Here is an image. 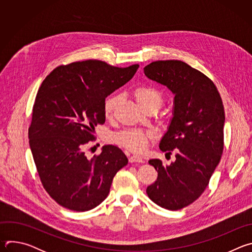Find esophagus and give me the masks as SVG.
<instances>
[{
    "label": "esophagus",
    "instance_id": "1",
    "mask_svg": "<svg viewBox=\"0 0 252 252\" xmlns=\"http://www.w3.org/2000/svg\"><path fill=\"white\" fill-rule=\"evenodd\" d=\"M129 162H143V159L141 157H138V156H131L129 158H128Z\"/></svg>",
    "mask_w": 252,
    "mask_h": 252
}]
</instances>
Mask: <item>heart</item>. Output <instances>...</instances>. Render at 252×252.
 <instances>
[{
	"instance_id": "1",
	"label": "heart",
	"mask_w": 252,
	"mask_h": 252,
	"mask_svg": "<svg viewBox=\"0 0 252 252\" xmlns=\"http://www.w3.org/2000/svg\"><path fill=\"white\" fill-rule=\"evenodd\" d=\"M133 96L139 106L143 110L149 107H158L163 101L161 93L152 86H140L133 90ZM117 97L111 95L105 98L103 102V114L106 119L112 117L114 113ZM155 137V132L152 130H142L136 128H127L121 130L112 135V140L117 145L124 147L133 153L140 154L145 151L149 141Z\"/></svg>"
}]
</instances>
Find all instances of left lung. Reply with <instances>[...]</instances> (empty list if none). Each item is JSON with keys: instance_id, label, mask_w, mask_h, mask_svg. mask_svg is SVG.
I'll list each match as a JSON object with an SVG mask.
<instances>
[{"instance_id": "left-lung-1", "label": "left lung", "mask_w": 252, "mask_h": 252, "mask_svg": "<svg viewBox=\"0 0 252 252\" xmlns=\"http://www.w3.org/2000/svg\"><path fill=\"white\" fill-rule=\"evenodd\" d=\"M145 75L174 94L173 118L159 149L175 161L164 166L151 159L157 181L148 187L149 197L160 207L178 210L205 190L223 152L224 107L213 82L187 63L157 61L143 67Z\"/></svg>"}]
</instances>
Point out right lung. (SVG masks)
Returning a JSON list of instances; mask_svg holds the SVG:
<instances>
[{
    "label": "right lung",
    "mask_w": 252,
    "mask_h": 252,
    "mask_svg": "<svg viewBox=\"0 0 252 252\" xmlns=\"http://www.w3.org/2000/svg\"><path fill=\"white\" fill-rule=\"evenodd\" d=\"M138 64L118 67L102 61L56 67L42 83L32 107L29 141L41 183L60 205L87 211L109 195L116 173L127 164L116 146L88 158L84 148L103 125L105 97L126 84Z\"/></svg>",
    "instance_id": "obj_1"
}]
</instances>
